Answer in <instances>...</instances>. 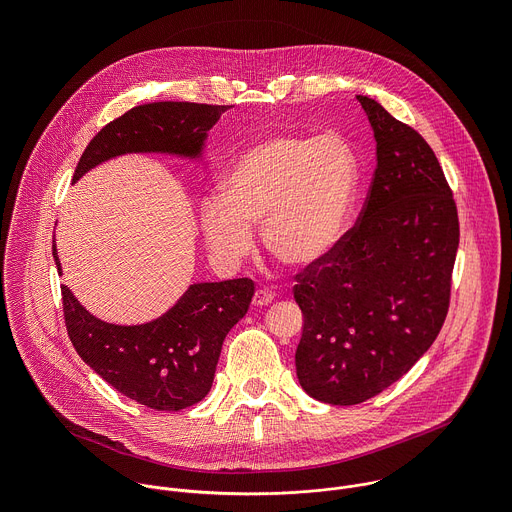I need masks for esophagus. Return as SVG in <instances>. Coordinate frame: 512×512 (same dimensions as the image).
<instances>
[{"label": "esophagus", "mask_w": 512, "mask_h": 512, "mask_svg": "<svg viewBox=\"0 0 512 512\" xmlns=\"http://www.w3.org/2000/svg\"><path fill=\"white\" fill-rule=\"evenodd\" d=\"M273 300H275L273 291H269V289H257L255 296H253V306H255V308H263V306H269Z\"/></svg>", "instance_id": "esophagus-1"}]
</instances>
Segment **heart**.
I'll use <instances>...</instances> for the list:
<instances>
[{"label": "heart", "instance_id": "1", "mask_svg": "<svg viewBox=\"0 0 512 512\" xmlns=\"http://www.w3.org/2000/svg\"><path fill=\"white\" fill-rule=\"evenodd\" d=\"M360 164L352 143L336 133H269L227 168L221 194L198 204L202 237L223 263L253 249V227L271 257L310 269L342 241L354 208Z\"/></svg>", "mask_w": 512, "mask_h": 512}]
</instances>
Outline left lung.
I'll use <instances>...</instances> for the list:
<instances>
[{"instance_id":"1","label":"left lung","mask_w":512,"mask_h":512,"mask_svg":"<svg viewBox=\"0 0 512 512\" xmlns=\"http://www.w3.org/2000/svg\"><path fill=\"white\" fill-rule=\"evenodd\" d=\"M377 141V170L358 225L294 298L302 389L356 405L399 381L440 334L460 243L458 210L427 141L381 103L356 95Z\"/></svg>"}]
</instances>
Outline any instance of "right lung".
<instances>
[{
    "label": "right lung",
    "mask_w": 512,
    "mask_h": 512,
    "mask_svg": "<svg viewBox=\"0 0 512 512\" xmlns=\"http://www.w3.org/2000/svg\"><path fill=\"white\" fill-rule=\"evenodd\" d=\"M229 107L150 103L105 125L87 145L72 184L99 164L127 154H164L204 162V139ZM52 257L62 275L56 239ZM253 281L247 277L192 283L160 318L111 324L93 316L62 285L64 322L72 346L121 395L158 411H180L206 397L231 328L247 314Z\"/></svg>",
    "instance_id": "right-lung-1"
}]
</instances>
